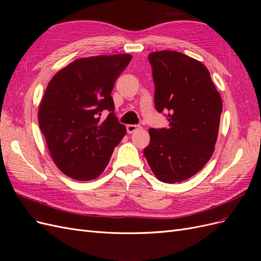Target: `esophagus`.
<instances>
[{
  "label": "esophagus",
  "mask_w": 261,
  "mask_h": 261,
  "mask_svg": "<svg viewBox=\"0 0 261 261\" xmlns=\"http://www.w3.org/2000/svg\"><path fill=\"white\" fill-rule=\"evenodd\" d=\"M139 128H140V126H139V125L129 124V125L126 126V130H127V133H128V134H132V133H134L135 130L139 129Z\"/></svg>",
  "instance_id": "esophagus-1"
}]
</instances>
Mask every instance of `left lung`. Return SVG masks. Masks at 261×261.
Wrapping results in <instances>:
<instances>
[{"instance_id":"left-lung-1","label":"left lung","mask_w":261,"mask_h":261,"mask_svg":"<svg viewBox=\"0 0 261 261\" xmlns=\"http://www.w3.org/2000/svg\"><path fill=\"white\" fill-rule=\"evenodd\" d=\"M154 83V106L167 113L168 128H150L144 154L163 183L183 181L199 172L217 143L222 100L209 70L176 51L148 57Z\"/></svg>"}]
</instances>
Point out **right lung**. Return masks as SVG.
<instances>
[{"label": "right lung", "instance_id": "1", "mask_svg": "<svg viewBox=\"0 0 261 261\" xmlns=\"http://www.w3.org/2000/svg\"><path fill=\"white\" fill-rule=\"evenodd\" d=\"M129 54L78 59L54 75L39 107V126L57 167L77 180L105 171L126 128L111 97ZM103 111L109 114L102 122Z\"/></svg>", "mask_w": 261, "mask_h": 261}]
</instances>
